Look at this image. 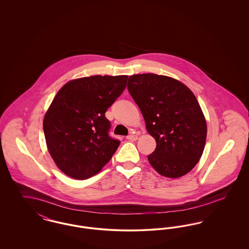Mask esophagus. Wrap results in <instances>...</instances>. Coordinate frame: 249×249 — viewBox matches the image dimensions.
Listing matches in <instances>:
<instances>
[{
  "label": "esophagus",
  "mask_w": 249,
  "mask_h": 249,
  "mask_svg": "<svg viewBox=\"0 0 249 249\" xmlns=\"http://www.w3.org/2000/svg\"><path fill=\"white\" fill-rule=\"evenodd\" d=\"M127 139L130 140V141H136L138 139V136L135 135V134H130L127 136Z\"/></svg>",
  "instance_id": "obj_1"
}]
</instances>
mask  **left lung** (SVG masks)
<instances>
[{"label": "left lung", "instance_id": "left-lung-1", "mask_svg": "<svg viewBox=\"0 0 249 249\" xmlns=\"http://www.w3.org/2000/svg\"><path fill=\"white\" fill-rule=\"evenodd\" d=\"M128 89L157 142L147 156L149 163L165 178L190 173L201 159L207 135L195 95L177 79L155 73L130 75Z\"/></svg>", "mask_w": 249, "mask_h": 249}]
</instances>
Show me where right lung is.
<instances>
[{
	"label": "right lung",
	"instance_id": "add662e5",
	"mask_svg": "<svg viewBox=\"0 0 249 249\" xmlns=\"http://www.w3.org/2000/svg\"><path fill=\"white\" fill-rule=\"evenodd\" d=\"M128 75H93L65 84L48 107L43 128L48 152L66 176L98 174L119 147L105 114L126 89Z\"/></svg>",
	"mask_w": 249,
	"mask_h": 249
}]
</instances>
